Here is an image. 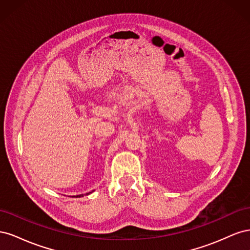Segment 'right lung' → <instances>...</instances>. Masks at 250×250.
I'll return each mask as SVG.
<instances>
[{
  "label": "right lung",
  "mask_w": 250,
  "mask_h": 250,
  "mask_svg": "<svg viewBox=\"0 0 250 250\" xmlns=\"http://www.w3.org/2000/svg\"><path fill=\"white\" fill-rule=\"evenodd\" d=\"M94 191H92V192H89V193H86V194H80V195H76V196H73V197H83V196H84V195H88V194H90V193H93Z\"/></svg>",
  "instance_id": "1"
}]
</instances>
